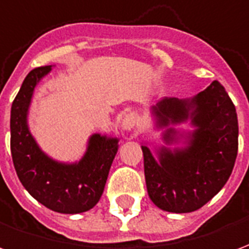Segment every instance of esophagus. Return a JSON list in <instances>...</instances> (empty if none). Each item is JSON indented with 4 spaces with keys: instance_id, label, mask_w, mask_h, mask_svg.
I'll use <instances>...</instances> for the list:
<instances>
[{
    "instance_id": "obj_1",
    "label": "esophagus",
    "mask_w": 249,
    "mask_h": 249,
    "mask_svg": "<svg viewBox=\"0 0 249 249\" xmlns=\"http://www.w3.org/2000/svg\"><path fill=\"white\" fill-rule=\"evenodd\" d=\"M121 126L123 129L125 130H132L136 126V117L133 114H126L124 119H123V123H121Z\"/></svg>"
}]
</instances>
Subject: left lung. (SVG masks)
I'll list each match as a JSON object with an SVG mask.
<instances>
[{
	"label": "left lung",
	"mask_w": 249,
	"mask_h": 249,
	"mask_svg": "<svg viewBox=\"0 0 249 249\" xmlns=\"http://www.w3.org/2000/svg\"><path fill=\"white\" fill-rule=\"evenodd\" d=\"M157 126L164 128L192 120L183 149L159 151V160L142 148L148 195L162 211L187 213L201 208L228 181L239 146V124L232 100L219 81L191 100L164 97L152 107ZM178 132L168 128L164 140H176Z\"/></svg>",
	"instance_id": "8db88e82"
}]
</instances>
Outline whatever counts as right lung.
<instances>
[{"label":"right lung","mask_w":249,"mask_h":249,"mask_svg":"<svg viewBox=\"0 0 249 249\" xmlns=\"http://www.w3.org/2000/svg\"><path fill=\"white\" fill-rule=\"evenodd\" d=\"M52 66H38L25 77L10 112V151L14 169L25 189L46 208L60 213H81L93 208L104 192L119 140L93 135L85 156L61 164L41 151L26 123L32 94Z\"/></svg>","instance_id":"1"}]
</instances>
